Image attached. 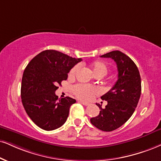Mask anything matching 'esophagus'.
<instances>
[{"label":"esophagus","instance_id":"esophagus-1","mask_svg":"<svg viewBox=\"0 0 161 161\" xmlns=\"http://www.w3.org/2000/svg\"><path fill=\"white\" fill-rule=\"evenodd\" d=\"M79 103H80V104H82L85 105V106H87V105L90 104H89V103L85 102H83V101H79Z\"/></svg>","mask_w":161,"mask_h":161}]
</instances>
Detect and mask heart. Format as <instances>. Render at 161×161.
I'll list each match as a JSON object with an SVG mask.
<instances>
[{
    "instance_id": "heart-1",
    "label": "heart",
    "mask_w": 161,
    "mask_h": 161,
    "mask_svg": "<svg viewBox=\"0 0 161 161\" xmlns=\"http://www.w3.org/2000/svg\"><path fill=\"white\" fill-rule=\"evenodd\" d=\"M91 69L95 75L97 77H104L108 74V66L106 63L102 61H95L91 63ZM78 65L72 67L69 73V76L70 77H74L77 71H79ZM73 92L77 98L83 99V100H90L92 96L96 93L98 92V90L96 87H92L87 86L85 84H77L73 87Z\"/></svg>"
}]
</instances>
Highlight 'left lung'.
I'll list each match as a JSON object with an SVG mask.
<instances>
[{"instance_id": "1", "label": "left lung", "mask_w": 161, "mask_h": 161, "mask_svg": "<svg viewBox=\"0 0 161 161\" xmlns=\"http://www.w3.org/2000/svg\"><path fill=\"white\" fill-rule=\"evenodd\" d=\"M101 57L111 58L116 62L118 80L113 88L101 97L108 102L104 108L98 104L99 114L90 119L95 127L103 131L119 128L134 114L141 95V78L137 66L131 59L119 51H114Z\"/></svg>"}]
</instances>
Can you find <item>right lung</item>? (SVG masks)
I'll return each instance as SVG.
<instances>
[{
  "label": "right lung",
  "mask_w": 161,
  "mask_h": 161,
  "mask_svg": "<svg viewBox=\"0 0 161 161\" xmlns=\"http://www.w3.org/2000/svg\"><path fill=\"white\" fill-rule=\"evenodd\" d=\"M82 60L55 50H45L31 59L23 73L21 97L25 110L31 120L45 130L59 128L69 116L70 97L58 98L55 91L69 71Z\"/></svg>",
  "instance_id": "right-lung-1"
}]
</instances>
